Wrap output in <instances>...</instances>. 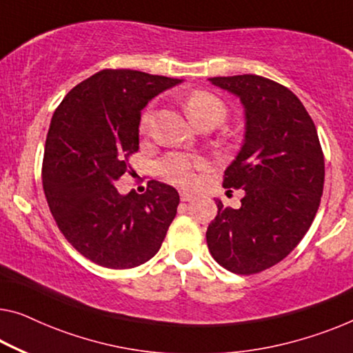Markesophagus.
<instances>
[{
    "instance_id": "34e87169",
    "label": "esophagus",
    "mask_w": 353,
    "mask_h": 353,
    "mask_svg": "<svg viewBox=\"0 0 353 353\" xmlns=\"http://www.w3.org/2000/svg\"><path fill=\"white\" fill-rule=\"evenodd\" d=\"M194 194L192 192H187V190H181V199L182 201H190V199H193Z\"/></svg>"
}]
</instances>
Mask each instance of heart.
<instances>
[{
    "label": "heart",
    "mask_w": 353,
    "mask_h": 353,
    "mask_svg": "<svg viewBox=\"0 0 353 353\" xmlns=\"http://www.w3.org/2000/svg\"><path fill=\"white\" fill-rule=\"evenodd\" d=\"M187 112L194 125L212 120L220 123L227 115L225 104L217 97L208 92H196L187 99ZM152 122V110H147L141 120L143 130H147ZM206 168L201 157L192 154H171L157 163V171L165 181L182 187H192L198 181V174Z\"/></svg>",
    "instance_id": "1"
}]
</instances>
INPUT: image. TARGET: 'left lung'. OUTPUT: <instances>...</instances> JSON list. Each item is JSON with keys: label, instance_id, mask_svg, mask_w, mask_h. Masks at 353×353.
I'll return each instance as SVG.
<instances>
[{"label": "left lung", "instance_id": "obj_1", "mask_svg": "<svg viewBox=\"0 0 353 353\" xmlns=\"http://www.w3.org/2000/svg\"><path fill=\"white\" fill-rule=\"evenodd\" d=\"M209 82L239 98L245 131L223 181L244 196L238 209L215 199L208 247L225 270L255 274L285 259L307 233L323 192V152L311 115L287 87L255 74Z\"/></svg>", "mask_w": 353, "mask_h": 353}]
</instances>
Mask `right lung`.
<instances>
[{
    "mask_svg": "<svg viewBox=\"0 0 353 353\" xmlns=\"http://www.w3.org/2000/svg\"><path fill=\"white\" fill-rule=\"evenodd\" d=\"M181 82L103 70L72 88L54 112L42 187L68 243L99 266L128 270L149 261L176 217L181 199L174 187L150 181L143 194H122L114 183L139 149L141 110Z\"/></svg>",
    "mask_w": 353,
    "mask_h": 353,
    "instance_id": "add662e5",
    "label": "right lung"
}]
</instances>
